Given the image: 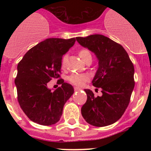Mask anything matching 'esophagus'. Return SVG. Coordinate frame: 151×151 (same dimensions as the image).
<instances>
[{"mask_svg":"<svg viewBox=\"0 0 151 151\" xmlns=\"http://www.w3.org/2000/svg\"><path fill=\"white\" fill-rule=\"evenodd\" d=\"M74 90H75V91H77L81 90V88H78V87H75Z\"/></svg>","mask_w":151,"mask_h":151,"instance_id":"1","label":"esophagus"}]
</instances>
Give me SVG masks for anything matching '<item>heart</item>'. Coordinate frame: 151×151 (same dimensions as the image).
Masks as SVG:
<instances>
[{
	"instance_id": "obj_1",
	"label": "heart",
	"mask_w": 151,
	"mask_h": 151,
	"mask_svg": "<svg viewBox=\"0 0 151 151\" xmlns=\"http://www.w3.org/2000/svg\"><path fill=\"white\" fill-rule=\"evenodd\" d=\"M78 55L81 57V59L86 62L88 59L91 58V54L90 52L86 49H81L78 51ZM66 63H67V55H63L61 59V66L62 68H65L66 66ZM68 80L71 82L72 84L77 86H81L83 85V83L86 81L88 80V76L87 75L85 74H76V73H73V74L70 75L68 77Z\"/></svg>"
}]
</instances>
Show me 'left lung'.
I'll list each match as a JSON object with an SVG mask.
<instances>
[{"label": "left lung", "instance_id": "left-lung-1", "mask_svg": "<svg viewBox=\"0 0 151 151\" xmlns=\"http://www.w3.org/2000/svg\"><path fill=\"white\" fill-rule=\"evenodd\" d=\"M82 46L94 53L98 69L92 85L102 89V96L95 97L85 89L87 101L81 109L90 125L103 127L119 120L128 107L134 87V69L123 47L102 35L77 37Z\"/></svg>", "mask_w": 151, "mask_h": 151}]
</instances>
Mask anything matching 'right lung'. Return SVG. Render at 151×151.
I'll return each instance as SVG.
<instances>
[{
	"instance_id": "obj_1",
	"label": "right lung",
	"mask_w": 151,
	"mask_h": 151,
	"mask_svg": "<svg viewBox=\"0 0 151 151\" xmlns=\"http://www.w3.org/2000/svg\"><path fill=\"white\" fill-rule=\"evenodd\" d=\"M76 38H47L32 47L17 66L15 84L17 99L28 118L42 125L60 120L65 103L74 93L70 84L63 78L56 90L47 88L53 78H60L63 55L73 46Z\"/></svg>"
}]
</instances>
